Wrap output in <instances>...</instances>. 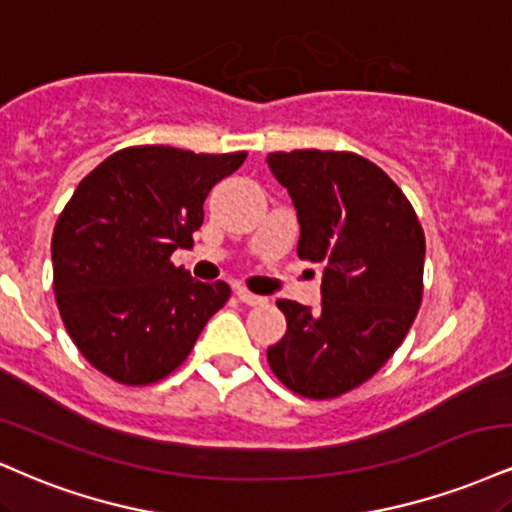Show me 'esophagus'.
Masks as SVG:
<instances>
[{"instance_id":"esophagus-1","label":"esophagus","mask_w":512,"mask_h":512,"mask_svg":"<svg viewBox=\"0 0 512 512\" xmlns=\"http://www.w3.org/2000/svg\"><path fill=\"white\" fill-rule=\"evenodd\" d=\"M236 298H238L240 303H243V305H250V307H255V305H262V303H264V298H262V295H255V293L245 291V288H236Z\"/></svg>"}]
</instances>
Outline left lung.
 <instances>
[{
    "mask_svg": "<svg viewBox=\"0 0 512 512\" xmlns=\"http://www.w3.org/2000/svg\"><path fill=\"white\" fill-rule=\"evenodd\" d=\"M298 214L300 260L324 267L322 303L279 300L286 336L267 350L272 372L305 398H336L396 353L422 303L424 231L408 197L353 152L267 157Z\"/></svg>",
    "mask_w": 512,
    "mask_h": 512,
    "instance_id": "8db88e82",
    "label": "left lung"
}]
</instances>
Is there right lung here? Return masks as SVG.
<instances>
[{
    "label": "right lung",
    "instance_id": "obj_1",
    "mask_svg": "<svg viewBox=\"0 0 512 512\" xmlns=\"http://www.w3.org/2000/svg\"><path fill=\"white\" fill-rule=\"evenodd\" d=\"M245 157L126 147L78 183L54 226V293L73 343L102 374L128 386L164 379L229 300V283L195 281L169 257L193 243L209 190Z\"/></svg>",
    "mask_w": 512,
    "mask_h": 512
}]
</instances>
